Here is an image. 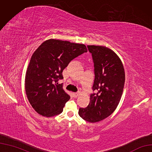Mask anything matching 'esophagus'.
<instances>
[{"mask_svg":"<svg viewBox=\"0 0 152 152\" xmlns=\"http://www.w3.org/2000/svg\"><path fill=\"white\" fill-rule=\"evenodd\" d=\"M73 95H74V97H77L78 96V95H79V93H78V92H74V93H73Z\"/></svg>","mask_w":152,"mask_h":152,"instance_id":"obj_1","label":"esophagus"}]
</instances>
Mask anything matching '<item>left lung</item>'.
<instances>
[{
	"label": "left lung",
	"mask_w": 152,
	"mask_h": 152,
	"mask_svg": "<svg viewBox=\"0 0 152 152\" xmlns=\"http://www.w3.org/2000/svg\"><path fill=\"white\" fill-rule=\"evenodd\" d=\"M94 66L93 92L89 104L80 108L79 116L86 121L96 123L109 116L121 100L125 81L124 66L119 56L107 47L88 45Z\"/></svg>",
	"instance_id": "obj_1"
}]
</instances>
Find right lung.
Here are the masks:
<instances>
[{"label": "right lung", "instance_id": "obj_1", "mask_svg": "<svg viewBox=\"0 0 152 152\" xmlns=\"http://www.w3.org/2000/svg\"><path fill=\"white\" fill-rule=\"evenodd\" d=\"M86 52L84 45L54 39L44 41L34 52L26 72L25 89L38 114L51 117L62 113L70 97L58 82L64 78L63 70L69 63Z\"/></svg>", "mask_w": 152, "mask_h": 152}]
</instances>
